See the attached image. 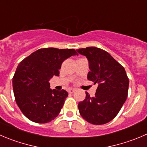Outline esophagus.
Segmentation results:
<instances>
[{"label": "esophagus", "instance_id": "obj_1", "mask_svg": "<svg viewBox=\"0 0 147 147\" xmlns=\"http://www.w3.org/2000/svg\"><path fill=\"white\" fill-rule=\"evenodd\" d=\"M75 91H76V90H75V89H68V92H69V93H71V94L74 93Z\"/></svg>", "mask_w": 147, "mask_h": 147}]
</instances>
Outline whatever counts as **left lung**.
Returning <instances> with one entry per match:
<instances>
[{
    "mask_svg": "<svg viewBox=\"0 0 147 147\" xmlns=\"http://www.w3.org/2000/svg\"><path fill=\"white\" fill-rule=\"evenodd\" d=\"M89 61L88 80L98 86L95 96L79 102V113L87 122L102 125L111 121L119 113L128 96L129 80L125 68L107 52L95 47L76 50Z\"/></svg>",
    "mask_w": 147,
    "mask_h": 147,
    "instance_id": "1",
    "label": "left lung"
}]
</instances>
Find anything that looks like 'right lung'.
<instances>
[{
  "label": "right lung",
  "mask_w": 147,
  "mask_h": 147,
  "mask_svg": "<svg viewBox=\"0 0 147 147\" xmlns=\"http://www.w3.org/2000/svg\"><path fill=\"white\" fill-rule=\"evenodd\" d=\"M76 55L74 49H39L19 64L13 78V93L16 104L28 119L45 123L58 116L68 92L50 89L49 81L59 76L65 59Z\"/></svg>",
  "instance_id": "1"
}]
</instances>
